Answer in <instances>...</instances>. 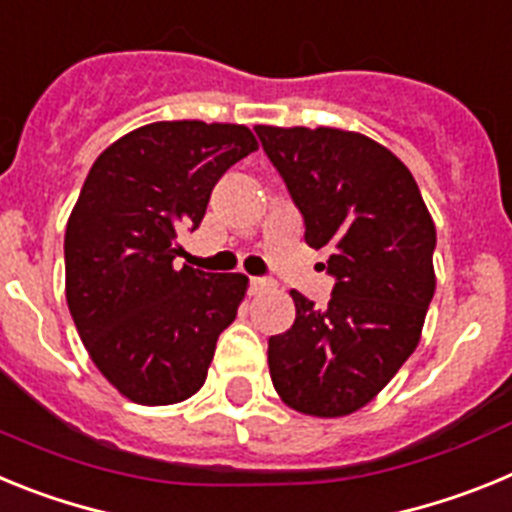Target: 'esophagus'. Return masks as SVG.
Returning a JSON list of instances; mask_svg holds the SVG:
<instances>
[{"label": "esophagus", "instance_id": "esophagus-1", "mask_svg": "<svg viewBox=\"0 0 512 512\" xmlns=\"http://www.w3.org/2000/svg\"><path fill=\"white\" fill-rule=\"evenodd\" d=\"M269 287H271L269 279H264V277H251V289H253V292H264V289H269Z\"/></svg>", "mask_w": 512, "mask_h": 512}]
</instances>
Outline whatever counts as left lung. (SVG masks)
Returning a JSON list of instances; mask_svg holds the SVG:
<instances>
[{
  "label": "left lung",
  "instance_id": "obj_1",
  "mask_svg": "<svg viewBox=\"0 0 512 512\" xmlns=\"http://www.w3.org/2000/svg\"><path fill=\"white\" fill-rule=\"evenodd\" d=\"M261 146L325 248L336 279L325 310L292 289L297 318L269 338L274 390L297 413L351 415L372 402L420 341L436 292V225L413 174L377 140L338 128L256 125Z\"/></svg>",
  "mask_w": 512,
  "mask_h": 512
}]
</instances>
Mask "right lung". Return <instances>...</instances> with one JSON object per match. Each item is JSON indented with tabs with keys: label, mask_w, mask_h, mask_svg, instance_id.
Wrapping results in <instances>:
<instances>
[{
	"label": "right lung",
	"mask_w": 512,
	"mask_h": 512,
	"mask_svg": "<svg viewBox=\"0 0 512 512\" xmlns=\"http://www.w3.org/2000/svg\"><path fill=\"white\" fill-rule=\"evenodd\" d=\"M259 148L246 125L151 122L104 148L66 225V302L94 366L138 405L200 390L217 336L238 315L248 277L174 259L212 187Z\"/></svg>",
	"instance_id": "add662e5"
}]
</instances>
